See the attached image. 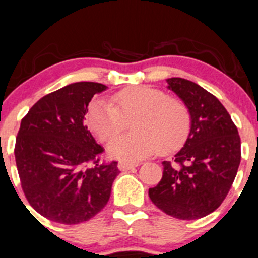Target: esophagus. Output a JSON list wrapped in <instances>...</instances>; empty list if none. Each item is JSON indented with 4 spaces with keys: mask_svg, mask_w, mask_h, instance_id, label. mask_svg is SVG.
<instances>
[{
    "mask_svg": "<svg viewBox=\"0 0 258 258\" xmlns=\"http://www.w3.org/2000/svg\"><path fill=\"white\" fill-rule=\"evenodd\" d=\"M138 165H140L138 162H120V163H118V169L130 170V169H134L135 167H138Z\"/></svg>",
    "mask_w": 258,
    "mask_h": 258,
    "instance_id": "esophagus-1",
    "label": "esophagus"
}]
</instances>
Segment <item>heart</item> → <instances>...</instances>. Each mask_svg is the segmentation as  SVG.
Here are the masks:
<instances>
[{"mask_svg":"<svg viewBox=\"0 0 258 258\" xmlns=\"http://www.w3.org/2000/svg\"><path fill=\"white\" fill-rule=\"evenodd\" d=\"M111 102L96 100L88 111V123L102 142L117 137L133 121L134 134L115 139L107 146L110 156L135 161L158 150L167 154L185 142L191 126L188 105L178 97L151 86L124 89Z\"/></svg>","mask_w":258,"mask_h":258,"instance_id":"1","label":"heart"}]
</instances>
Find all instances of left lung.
I'll return each instance as SVG.
<instances>
[{
  "label": "left lung",
  "instance_id": "obj_1",
  "mask_svg": "<svg viewBox=\"0 0 258 258\" xmlns=\"http://www.w3.org/2000/svg\"><path fill=\"white\" fill-rule=\"evenodd\" d=\"M167 81L188 105L191 126L174 162L162 163L163 177L148 195L167 215L195 220L215 211L226 198L240 165L241 141L231 116L213 94L181 78Z\"/></svg>",
  "mask_w": 258,
  "mask_h": 258
}]
</instances>
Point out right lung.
<instances>
[{"label": "right lung", "mask_w": 258, "mask_h": 258, "mask_svg": "<svg viewBox=\"0 0 258 258\" xmlns=\"http://www.w3.org/2000/svg\"><path fill=\"white\" fill-rule=\"evenodd\" d=\"M81 81L38 100L22 118L15 157L23 193L31 207L54 222L88 221L105 208L120 170L102 163L104 148L84 124L89 102L106 90Z\"/></svg>", "instance_id": "right-lung-1"}]
</instances>
